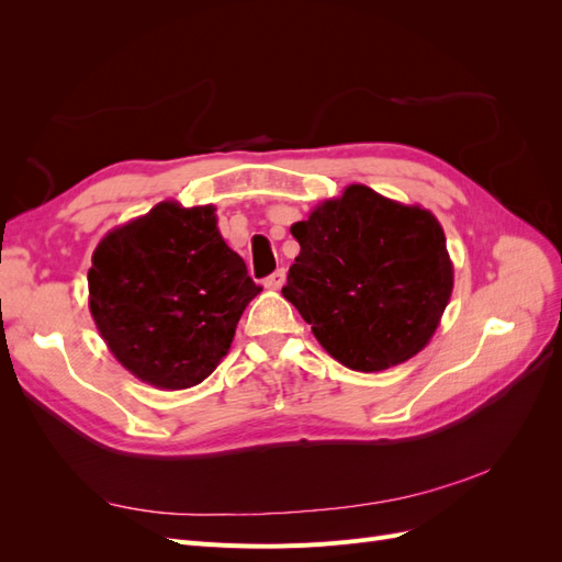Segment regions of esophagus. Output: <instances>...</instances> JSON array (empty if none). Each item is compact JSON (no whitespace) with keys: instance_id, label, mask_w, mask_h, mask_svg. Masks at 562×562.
<instances>
[{"instance_id":"1","label":"esophagus","mask_w":562,"mask_h":562,"mask_svg":"<svg viewBox=\"0 0 562 562\" xmlns=\"http://www.w3.org/2000/svg\"><path fill=\"white\" fill-rule=\"evenodd\" d=\"M283 283H285V269H277L274 274H269L265 279V288H269V291H279Z\"/></svg>"}]
</instances>
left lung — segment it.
I'll list each match as a JSON object with an SVG mask.
<instances>
[{
  "mask_svg": "<svg viewBox=\"0 0 562 562\" xmlns=\"http://www.w3.org/2000/svg\"><path fill=\"white\" fill-rule=\"evenodd\" d=\"M291 234L300 255L281 293L335 361L380 372L429 345L452 293L446 234L429 211L349 184Z\"/></svg>",
  "mask_w": 562,
  "mask_h": 562,
  "instance_id": "1",
  "label": "left lung"
}]
</instances>
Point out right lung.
<instances>
[{
    "mask_svg": "<svg viewBox=\"0 0 562 562\" xmlns=\"http://www.w3.org/2000/svg\"><path fill=\"white\" fill-rule=\"evenodd\" d=\"M262 291L217 232L213 206L161 201L93 252L89 307L114 359L159 389H190L229 351Z\"/></svg>",
    "mask_w": 562,
    "mask_h": 562,
    "instance_id": "right-lung-1",
    "label": "right lung"
}]
</instances>
